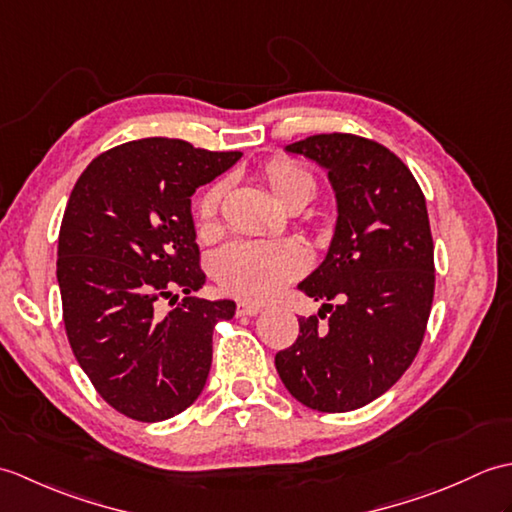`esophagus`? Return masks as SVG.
Listing matches in <instances>:
<instances>
[{"label": "esophagus", "mask_w": 512, "mask_h": 512, "mask_svg": "<svg viewBox=\"0 0 512 512\" xmlns=\"http://www.w3.org/2000/svg\"><path fill=\"white\" fill-rule=\"evenodd\" d=\"M262 310H264V306H259V303H255V301H239L237 303L239 317H255V314H259Z\"/></svg>", "instance_id": "esophagus-1"}]
</instances>
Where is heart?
<instances>
[{
    "instance_id": "obj_1",
    "label": "heart",
    "mask_w": 512,
    "mask_h": 512,
    "mask_svg": "<svg viewBox=\"0 0 512 512\" xmlns=\"http://www.w3.org/2000/svg\"><path fill=\"white\" fill-rule=\"evenodd\" d=\"M264 178L275 198L288 206L295 200L308 202L314 195L312 173L299 162L275 156L264 165ZM224 187L220 182L211 184L195 200V224L202 235L211 233L217 224ZM308 266V253L299 242L279 239V242H262V239H239L220 250L215 259V275L222 288L239 297L266 299L284 288L288 281L299 277Z\"/></svg>"
}]
</instances>
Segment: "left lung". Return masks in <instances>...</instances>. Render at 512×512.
Wrapping results in <instances>:
<instances>
[{
	"instance_id": "left-lung-1",
	"label": "left lung",
	"mask_w": 512,
	"mask_h": 512,
	"mask_svg": "<svg viewBox=\"0 0 512 512\" xmlns=\"http://www.w3.org/2000/svg\"><path fill=\"white\" fill-rule=\"evenodd\" d=\"M286 151L328 171L339 217L328 255L299 284L323 301L319 317L299 319L275 367L301 405L352 411L396 385L420 350L436 288L427 202L405 162L376 140L317 134Z\"/></svg>"
}]
</instances>
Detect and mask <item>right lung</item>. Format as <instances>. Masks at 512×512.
Returning a JSON list of instances; mask_svg holds the SVG:
<instances>
[{
    "label": "right lung",
    "instance_id": "add662e5",
    "mask_svg": "<svg viewBox=\"0 0 512 512\" xmlns=\"http://www.w3.org/2000/svg\"><path fill=\"white\" fill-rule=\"evenodd\" d=\"M239 158L140 138L94 158L70 193L57 253L65 332L94 389L127 418L178 416L206 385L213 328L233 319L235 301L191 297L206 281L191 195ZM160 298L179 306L162 315Z\"/></svg>",
    "mask_w": 512,
    "mask_h": 512
}]
</instances>
